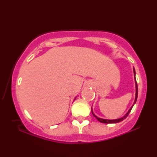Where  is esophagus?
<instances>
[{
  "mask_svg": "<svg viewBox=\"0 0 157 157\" xmlns=\"http://www.w3.org/2000/svg\"><path fill=\"white\" fill-rule=\"evenodd\" d=\"M92 84H93V82H91V81H88V83H87L88 86H91Z\"/></svg>",
  "mask_w": 157,
  "mask_h": 157,
  "instance_id": "34e87169",
  "label": "esophagus"
}]
</instances>
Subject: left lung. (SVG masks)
Wrapping results in <instances>:
<instances>
[{
    "mask_svg": "<svg viewBox=\"0 0 157 157\" xmlns=\"http://www.w3.org/2000/svg\"><path fill=\"white\" fill-rule=\"evenodd\" d=\"M134 77H135V74H136V72H135V69L134 68ZM135 85H136V96H135V100H134V104L132 105V106L129 109V110L128 111V112L126 113L125 115L123 117L121 118H119V119H101V118L96 117V116L94 114L93 111H92V108H91V111H92V114L94 115V117L96 118V119L98 120V121L101 122V123H104V124H114V123H118V122H120V121H122L124 119H125L126 117H128V115L129 114L131 110H132V107L135 104V103L136 101V99H137V96H138V86H137V83H136V78H135Z\"/></svg>",
    "mask_w": 157,
    "mask_h": 157,
    "instance_id": "8db88e82",
    "label": "left lung"
}]
</instances>
